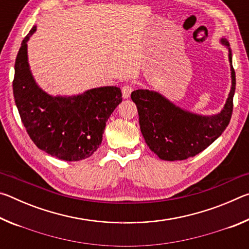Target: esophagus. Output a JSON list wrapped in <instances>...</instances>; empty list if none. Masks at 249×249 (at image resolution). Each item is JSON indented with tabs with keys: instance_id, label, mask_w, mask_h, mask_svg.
I'll use <instances>...</instances> for the list:
<instances>
[{
	"instance_id": "34e87169",
	"label": "esophagus",
	"mask_w": 249,
	"mask_h": 249,
	"mask_svg": "<svg viewBox=\"0 0 249 249\" xmlns=\"http://www.w3.org/2000/svg\"><path fill=\"white\" fill-rule=\"evenodd\" d=\"M134 90V87L132 84H125V86L122 88V93H123V98L124 99H128L130 96V93H132Z\"/></svg>"
}]
</instances>
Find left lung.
I'll list each match as a JSON object with an SVG mask.
<instances>
[{
    "instance_id": "8db88e82",
    "label": "left lung",
    "mask_w": 249,
    "mask_h": 249,
    "mask_svg": "<svg viewBox=\"0 0 249 249\" xmlns=\"http://www.w3.org/2000/svg\"><path fill=\"white\" fill-rule=\"evenodd\" d=\"M222 43L227 47L225 39ZM230 49V48H229ZM231 89L221 113L214 116H201L176 107L157 92L136 90L130 99L136 104L142 136L149 148L160 159L183 160L204 150L221 136L229 125L233 113V96L236 78L231 65Z\"/></svg>"
}]
</instances>
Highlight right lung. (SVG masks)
I'll use <instances>...</instances> for the list:
<instances>
[{
	"label": "right lung",
	"instance_id": "obj_1",
	"mask_svg": "<svg viewBox=\"0 0 249 249\" xmlns=\"http://www.w3.org/2000/svg\"><path fill=\"white\" fill-rule=\"evenodd\" d=\"M15 60L13 93L20 120L39 149L67 161L92 156L102 142L105 124L122 102L120 88L103 87L77 96H50L37 87L28 68L27 40Z\"/></svg>",
	"mask_w": 249,
	"mask_h": 249
}]
</instances>
